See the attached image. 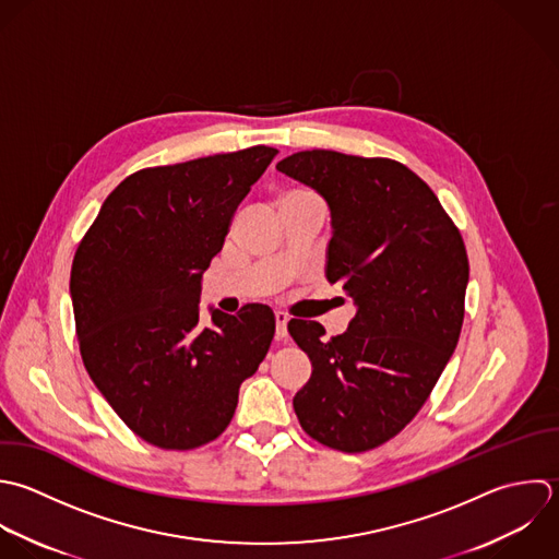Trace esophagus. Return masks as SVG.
I'll use <instances>...</instances> for the list:
<instances>
[{"instance_id": "esophagus-1", "label": "esophagus", "mask_w": 559, "mask_h": 559, "mask_svg": "<svg viewBox=\"0 0 559 559\" xmlns=\"http://www.w3.org/2000/svg\"><path fill=\"white\" fill-rule=\"evenodd\" d=\"M274 320H276V337L285 340L287 337V316L283 311H276Z\"/></svg>"}]
</instances>
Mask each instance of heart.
<instances>
[{
	"label": "heart",
	"instance_id": "heart-1",
	"mask_svg": "<svg viewBox=\"0 0 559 559\" xmlns=\"http://www.w3.org/2000/svg\"><path fill=\"white\" fill-rule=\"evenodd\" d=\"M289 195H313V193H311V191H305V189H292V191L283 193L281 198H289Z\"/></svg>",
	"mask_w": 559,
	"mask_h": 559
}]
</instances>
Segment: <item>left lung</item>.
I'll return each mask as SVG.
<instances>
[{
  "label": "left lung",
  "mask_w": 559,
  "mask_h": 559,
  "mask_svg": "<svg viewBox=\"0 0 559 559\" xmlns=\"http://www.w3.org/2000/svg\"><path fill=\"white\" fill-rule=\"evenodd\" d=\"M276 169L329 202L326 278L357 305L331 340L318 322L287 324L313 368L294 409L316 442L364 453L416 418L460 342L466 246L431 187L399 160L305 150Z\"/></svg>",
  "instance_id": "8db88e82"
}]
</instances>
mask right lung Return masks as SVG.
<instances>
[{
  "label": "right lung",
  "mask_w": 559,
  "mask_h": 559,
  "mask_svg": "<svg viewBox=\"0 0 559 559\" xmlns=\"http://www.w3.org/2000/svg\"><path fill=\"white\" fill-rule=\"evenodd\" d=\"M276 147L145 167L104 200L78 243L71 302L84 368L126 427L163 451L219 438L265 359L274 316L246 305L200 324L202 274Z\"/></svg>",
  "instance_id": "1"
}]
</instances>
